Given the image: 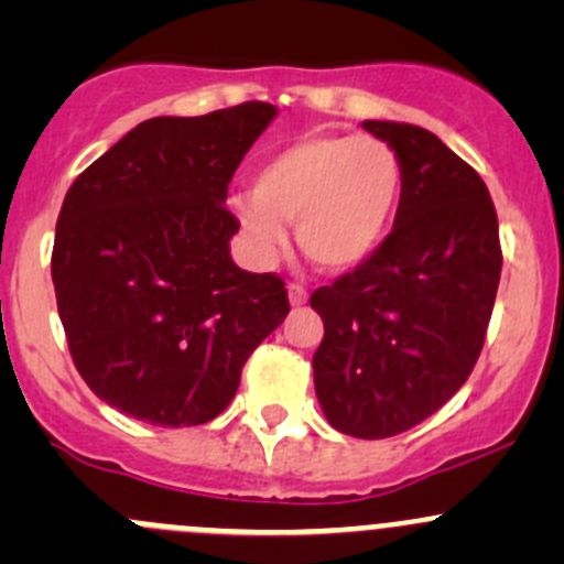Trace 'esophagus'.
Masks as SVG:
<instances>
[{
    "mask_svg": "<svg viewBox=\"0 0 564 564\" xmlns=\"http://www.w3.org/2000/svg\"><path fill=\"white\" fill-rule=\"evenodd\" d=\"M289 303H292L294 308L308 303V289L300 286V283H292V286H289Z\"/></svg>",
    "mask_w": 564,
    "mask_h": 564,
    "instance_id": "34e87169",
    "label": "esophagus"
}]
</instances>
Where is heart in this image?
Wrapping results in <instances>:
<instances>
[{
    "label": "heart",
    "instance_id": "1",
    "mask_svg": "<svg viewBox=\"0 0 564 564\" xmlns=\"http://www.w3.org/2000/svg\"><path fill=\"white\" fill-rule=\"evenodd\" d=\"M403 196V163L368 135H303L256 166L253 193L229 198L231 215L261 261L297 246L327 272L366 264L388 240Z\"/></svg>",
    "mask_w": 564,
    "mask_h": 564
}]
</instances>
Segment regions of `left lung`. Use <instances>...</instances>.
Returning a JSON list of instances; mask_svg holds the SVG:
<instances>
[{"mask_svg": "<svg viewBox=\"0 0 564 564\" xmlns=\"http://www.w3.org/2000/svg\"><path fill=\"white\" fill-rule=\"evenodd\" d=\"M362 128L401 158L403 196L384 246L311 297L324 322L314 384L335 431L384 440L423 423L469 379L502 250L486 182L456 152L417 124Z\"/></svg>", "mask_w": 564, "mask_h": 564, "instance_id": "8db88e82", "label": "left lung"}]
</instances>
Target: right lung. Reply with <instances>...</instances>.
Listing matches in <instances>:
<instances>
[{
	"mask_svg": "<svg viewBox=\"0 0 564 564\" xmlns=\"http://www.w3.org/2000/svg\"><path fill=\"white\" fill-rule=\"evenodd\" d=\"M270 104L135 124L67 191L51 278L73 362L108 406L163 429L218 417L289 314L281 278L240 270L224 207Z\"/></svg>",
	"mask_w": 564,
	"mask_h": 564,
	"instance_id": "add662e5",
	"label": "right lung"
}]
</instances>
